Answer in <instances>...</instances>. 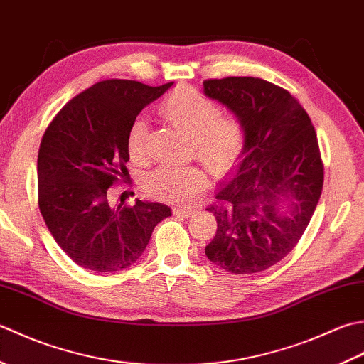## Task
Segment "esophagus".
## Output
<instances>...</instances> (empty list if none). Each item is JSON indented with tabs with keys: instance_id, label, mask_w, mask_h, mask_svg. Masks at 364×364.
I'll return each mask as SVG.
<instances>
[{
	"instance_id": "esophagus-1",
	"label": "esophagus",
	"mask_w": 364,
	"mask_h": 364,
	"mask_svg": "<svg viewBox=\"0 0 364 364\" xmlns=\"http://www.w3.org/2000/svg\"><path fill=\"white\" fill-rule=\"evenodd\" d=\"M173 213L179 215V217H190L191 213H195V210L191 207H181V205H174L173 207Z\"/></svg>"
}]
</instances>
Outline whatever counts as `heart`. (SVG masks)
<instances>
[{"mask_svg":"<svg viewBox=\"0 0 364 364\" xmlns=\"http://www.w3.org/2000/svg\"><path fill=\"white\" fill-rule=\"evenodd\" d=\"M159 113L176 129L188 133L191 147L210 174H231L242 160L247 146V129L237 114L221 113L217 102L191 86H177L160 102ZM147 124L132 121L127 132V151L132 159L146 152ZM207 185V177L198 166L161 165L146 174L144 190L169 203L185 204L195 199Z\"/></svg>","mask_w":364,"mask_h":364,"instance_id":"b5f03b06","label":"heart"}]
</instances>
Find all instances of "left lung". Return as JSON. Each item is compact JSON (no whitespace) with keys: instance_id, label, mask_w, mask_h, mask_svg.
<instances>
[{"instance_id":"obj_1","label":"left lung","mask_w":364,"mask_h":364,"mask_svg":"<svg viewBox=\"0 0 364 364\" xmlns=\"http://www.w3.org/2000/svg\"><path fill=\"white\" fill-rule=\"evenodd\" d=\"M204 94L247 129L239 169L207 207L217 232L205 256L234 275L264 272L295 248L321 198L323 163L314 125L291 92L262 78H210ZM281 198L291 201L287 211L279 210Z\"/></svg>"}]
</instances>
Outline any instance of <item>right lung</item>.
Listing matches in <instances>:
<instances>
[{"label": "right lung", "instance_id": "obj_1", "mask_svg": "<svg viewBox=\"0 0 364 364\" xmlns=\"http://www.w3.org/2000/svg\"><path fill=\"white\" fill-rule=\"evenodd\" d=\"M171 83L103 80L58 111L37 155V203L53 239L83 269L113 273L143 255L154 228L171 217L160 203L111 207L107 191L127 173V132Z\"/></svg>", "mask_w": 364, "mask_h": 364}]
</instances>
